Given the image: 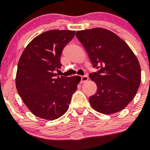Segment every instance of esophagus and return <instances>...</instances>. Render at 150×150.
Masks as SVG:
<instances>
[{
    "mask_svg": "<svg viewBox=\"0 0 150 150\" xmlns=\"http://www.w3.org/2000/svg\"><path fill=\"white\" fill-rule=\"evenodd\" d=\"M88 76H81V82H82V83H85V82L88 81Z\"/></svg>",
    "mask_w": 150,
    "mask_h": 150,
    "instance_id": "obj_1",
    "label": "esophagus"
}]
</instances>
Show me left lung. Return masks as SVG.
Wrapping results in <instances>:
<instances>
[{
	"mask_svg": "<svg viewBox=\"0 0 150 150\" xmlns=\"http://www.w3.org/2000/svg\"><path fill=\"white\" fill-rule=\"evenodd\" d=\"M76 36L93 67L99 69L89 75L98 88L89 97L91 106L103 114L122 110L133 100L140 84L141 71L136 55L122 38L107 29L78 30Z\"/></svg>",
	"mask_w": 150,
	"mask_h": 150,
	"instance_id": "8db88e82",
	"label": "left lung"
}]
</instances>
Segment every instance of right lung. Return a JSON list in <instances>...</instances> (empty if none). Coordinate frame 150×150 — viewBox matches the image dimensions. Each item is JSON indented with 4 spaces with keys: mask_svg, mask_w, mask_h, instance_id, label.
I'll use <instances>...</instances> for the list:
<instances>
[{
    "mask_svg": "<svg viewBox=\"0 0 150 150\" xmlns=\"http://www.w3.org/2000/svg\"><path fill=\"white\" fill-rule=\"evenodd\" d=\"M75 30H50L34 38L24 50L17 67L16 86L34 116L54 120L68 110L80 76H57L64 47Z\"/></svg>",
    "mask_w": 150,
    "mask_h": 150,
    "instance_id": "1",
    "label": "right lung"
}]
</instances>
